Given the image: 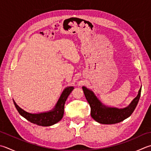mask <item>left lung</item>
Returning <instances> with one entry per match:
<instances>
[{
    "label": "left lung",
    "instance_id": "1",
    "mask_svg": "<svg viewBox=\"0 0 151 151\" xmlns=\"http://www.w3.org/2000/svg\"><path fill=\"white\" fill-rule=\"evenodd\" d=\"M84 93L91 108V116L96 122L103 124H113L122 122L128 118L134 111L141 96V87L137 97L128 107L123 109L108 107L97 99L92 91L85 86L82 87Z\"/></svg>",
    "mask_w": 151,
    "mask_h": 151
}]
</instances>
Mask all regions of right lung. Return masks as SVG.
I'll return each instance as SVG.
<instances>
[{
  "label": "right lung",
  "mask_w": 151,
  "mask_h": 151,
  "mask_svg": "<svg viewBox=\"0 0 151 151\" xmlns=\"http://www.w3.org/2000/svg\"><path fill=\"white\" fill-rule=\"evenodd\" d=\"M74 87H67L62 92L61 95L56 103L55 107L52 110L45 113H41L38 114H32L26 112L22 108H20L16 103L13 101L15 107L18 111V113L31 123L42 126H50L55 124L59 121L61 120L64 114V106L68 96L70 92L73 90Z\"/></svg>",
  "instance_id": "1"
}]
</instances>
